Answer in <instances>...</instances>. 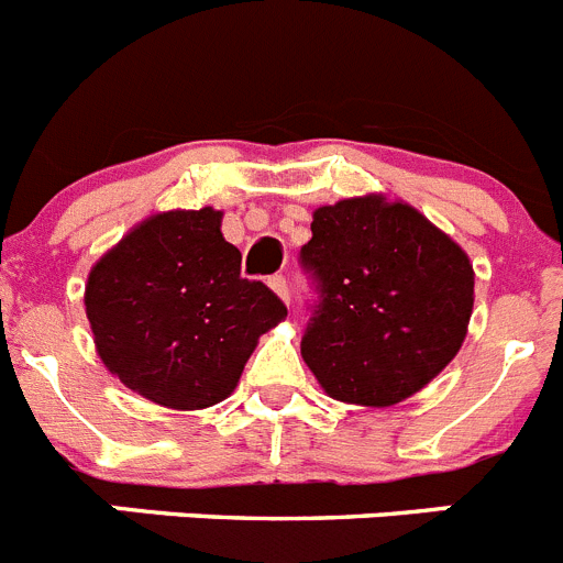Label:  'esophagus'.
<instances>
[{
  "label": "esophagus",
  "instance_id": "34e87169",
  "mask_svg": "<svg viewBox=\"0 0 563 563\" xmlns=\"http://www.w3.org/2000/svg\"><path fill=\"white\" fill-rule=\"evenodd\" d=\"M268 286H272V291H275L280 300H291V295H288V280L283 275H275V277H268Z\"/></svg>",
  "mask_w": 563,
  "mask_h": 563
}]
</instances>
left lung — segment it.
Returning <instances> with one entry per match:
<instances>
[{
    "label": "left lung",
    "mask_w": 563,
    "mask_h": 563,
    "mask_svg": "<svg viewBox=\"0 0 563 563\" xmlns=\"http://www.w3.org/2000/svg\"><path fill=\"white\" fill-rule=\"evenodd\" d=\"M300 266L314 288L300 351L329 397L394 405L462 349L473 266L408 203L371 195L317 209Z\"/></svg>",
    "instance_id": "8db88e82"
}]
</instances>
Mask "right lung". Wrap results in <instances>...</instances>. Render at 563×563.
Here are the masks:
<instances>
[{
	"mask_svg": "<svg viewBox=\"0 0 563 563\" xmlns=\"http://www.w3.org/2000/svg\"><path fill=\"white\" fill-rule=\"evenodd\" d=\"M85 306L107 368L178 410L227 399L257 336L288 314L266 283L241 277V252L209 207L133 229L92 266Z\"/></svg>",
	"mask_w": 563,
	"mask_h": 563,
	"instance_id": "add662e5",
	"label": "right lung"
}]
</instances>
